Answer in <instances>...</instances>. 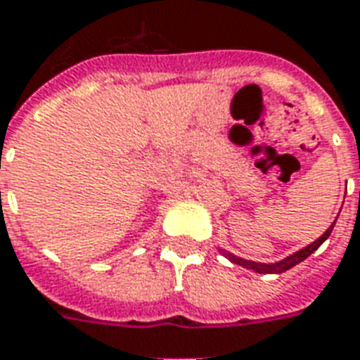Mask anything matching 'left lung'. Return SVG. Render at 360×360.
<instances>
[{"mask_svg":"<svg viewBox=\"0 0 360 360\" xmlns=\"http://www.w3.org/2000/svg\"><path fill=\"white\" fill-rule=\"evenodd\" d=\"M334 224H336V221H334L330 226H328V230H326L325 234L321 236L319 240H315L314 243H309L308 247H304V249H300V251H296L295 255H290V257H287V259L279 260V262H276V264H260V262H253V260H243L240 259V257H234L232 253H226L224 249H221L223 251V255L226 257L229 260H232L234 264H240L243 266V268H249V270H255L259 271V274H283V271L290 270L292 266H296L298 262H302V260H306L309 257V255L314 253V251H317L321 247V243L330 236V232H333Z\"/></svg>","mask_w":360,"mask_h":360,"instance_id":"left-lung-1","label":"left lung"}]
</instances>
